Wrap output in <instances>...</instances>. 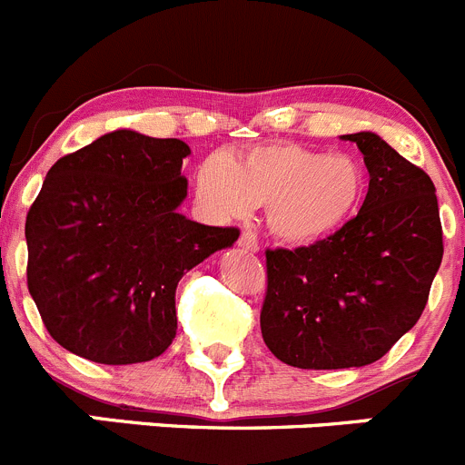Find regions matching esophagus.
Wrapping results in <instances>:
<instances>
[{
	"label": "esophagus",
	"instance_id": "obj_1",
	"mask_svg": "<svg viewBox=\"0 0 465 465\" xmlns=\"http://www.w3.org/2000/svg\"><path fill=\"white\" fill-rule=\"evenodd\" d=\"M240 246L244 251H251V253H258V251H260L258 237H255L253 232H249V230H244V232L240 235Z\"/></svg>",
	"mask_w": 465,
	"mask_h": 465
}]
</instances>
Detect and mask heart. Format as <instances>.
<instances>
[{
    "mask_svg": "<svg viewBox=\"0 0 465 465\" xmlns=\"http://www.w3.org/2000/svg\"><path fill=\"white\" fill-rule=\"evenodd\" d=\"M196 192L214 219H244L264 205L272 235L315 244L353 219L365 196V171L349 154L269 143L237 159L210 157L198 171Z\"/></svg>",
    "mask_w": 465,
    "mask_h": 465,
    "instance_id": "heart-1",
    "label": "heart"
}]
</instances>
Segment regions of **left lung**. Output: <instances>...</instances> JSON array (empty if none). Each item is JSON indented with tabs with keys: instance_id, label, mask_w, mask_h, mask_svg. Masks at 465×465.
<instances>
[{
	"instance_id": "obj_1",
	"label": "left lung",
	"mask_w": 465,
	"mask_h": 465,
	"mask_svg": "<svg viewBox=\"0 0 465 465\" xmlns=\"http://www.w3.org/2000/svg\"><path fill=\"white\" fill-rule=\"evenodd\" d=\"M370 189L329 240L267 251L260 329L278 361L302 370L362 368L415 326L443 260L436 187L374 132L344 134Z\"/></svg>"
}]
</instances>
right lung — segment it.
<instances>
[{
  "label": "right lung",
  "mask_w": 465,
  "mask_h": 465,
  "mask_svg": "<svg viewBox=\"0 0 465 465\" xmlns=\"http://www.w3.org/2000/svg\"><path fill=\"white\" fill-rule=\"evenodd\" d=\"M189 153L180 139L116 130L47 171L26 214V285L64 349L130 365L173 342L180 278L240 237L178 212Z\"/></svg>",
  "instance_id": "obj_1"
}]
</instances>
